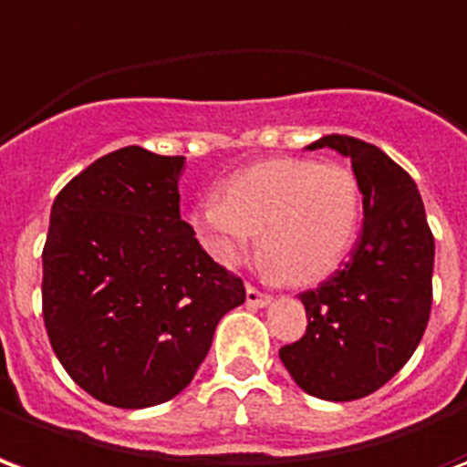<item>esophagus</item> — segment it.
Listing matches in <instances>:
<instances>
[{
    "label": "esophagus",
    "mask_w": 467,
    "mask_h": 467,
    "mask_svg": "<svg viewBox=\"0 0 467 467\" xmlns=\"http://www.w3.org/2000/svg\"><path fill=\"white\" fill-rule=\"evenodd\" d=\"M246 304L248 308H266L271 304V296L261 294L254 285H246Z\"/></svg>",
    "instance_id": "esophagus-1"
}]
</instances>
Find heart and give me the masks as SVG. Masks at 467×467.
Segmentation results:
<instances>
[{"mask_svg":"<svg viewBox=\"0 0 467 467\" xmlns=\"http://www.w3.org/2000/svg\"><path fill=\"white\" fill-rule=\"evenodd\" d=\"M360 221L356 173L341 163L281 156L251 163L201 201L189 226L216 264L236 268L258 231L266 266L291 284H318L348 256Z\"/></svg>","mask_w":467,"mask_h":467,"instance_id":"obj_1","label":"heart"}]
</instances>
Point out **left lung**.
Returning a JSON list of instances; mask_svg holds the SVG:
<instances>
[{"label":"left lung","mask_w":467,"mask_h":467,"mask_svg":"<svg viewBox=\"0 0 467 467\" xmlns=\"http://www.w3.org/2000/svg\"><path fill=\"white\" fill-rule=\"evenodd\" d=\"M306 149L350 159L363 231L348 264L298 296L308 328L278 358L308 396L343 403L386 386L418 348L433 304L435 241L415 182L378 146L328 134Z\"/></svg>","instance_id":"1"}]
</instances>
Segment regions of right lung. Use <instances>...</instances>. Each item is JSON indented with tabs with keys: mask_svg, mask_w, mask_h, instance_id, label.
<instances>
[{
	"mask_svg": "<svg viewBox=\"0 0 467 467\" xmlns=\"http://www.w3.org/2000/svg\"><path fill=\"white\" fill-rule=\"evenodd\" d=\"M183 156L124 146L54 199L42 254L49 341L74 383L114 408L159 406L196 376L241 278L179 211Z\"/></svg>",
	"mask_w": 467,
	"mask_h": 467,
	"instance_id": "obj_1",
	"label": "right lung"
}]
</instances>
